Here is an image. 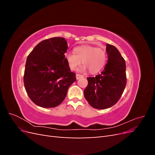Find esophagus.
I'll return each instance as SVG.
<instances>
[{"mask_svg":"<svg viewBox=\"0 0 155 155\" xmlns=\"http://www.w3.org/2000/svg\"><path fill=\"white\" fill-rule=\"evenodd\" d=\"M76 79H79L83 78V76H82V75H80V74H76Z\"/></svg>","mask_w":155,"mask_h":155,"instance_id":"34e87169","label":"esophagus"}]
</instances>
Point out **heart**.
Listing matches in <instances>:
<instances>
[{
    "label": "heart",
    "instance_id": "b5f03b06",
    "mask_svg": "<svg viewBox=\"0 0 155 155\" xmlns=\"http://www.w3.org/2000/svg\"><path fill=\"white\" fill-rule=\"evenodd\" d=\"M74 54H66L65 60L70 70H76L81 63L83 66L79 72L89 70L91 73H97L105 66L107 61L105 51L93 46L83 45L74 49Z\"/></svg>",
    "mask_w": 155,
    "mask_h": 155
}]
</instances>
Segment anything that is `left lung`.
Segmentation results:
<instances>
[{"mask_svg":"<svg viewBox=\"0 0 155 155\" xmlns=\"http://www.w3.org/2000/svg\"><path fill=\"white\" fill-rule=\"evenodd\" d=\"M107 63L96 77L87 78L88 85L84 96L88 104L97 109H105L115 105L126 86V64L114 46L106 45Z\"/></svg>","mask_w":155,"mask_h":155,"instance_id":"1","label":"left lung"}]
</instances>
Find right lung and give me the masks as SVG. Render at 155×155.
Returning a JSON list of instances; mask_svg holds the SVG:
<instances>
[{"label": "right lung", "mask_w": 155, "mask_h": 155, "mask_svg": "<svg viewBox=\"0 0 155 155\" xmlns=\"http://www.w3.org/2000/svg\"><path fill=\"white\" fill-rule=\"evenodd\" d=\"M68 49L63 37L46 39L28 56L24 74L26 91L35 104L43 108L59 105L76 81L64 58Z\"/></svg>", "instance_id": "add662e5"}]
</instances>
